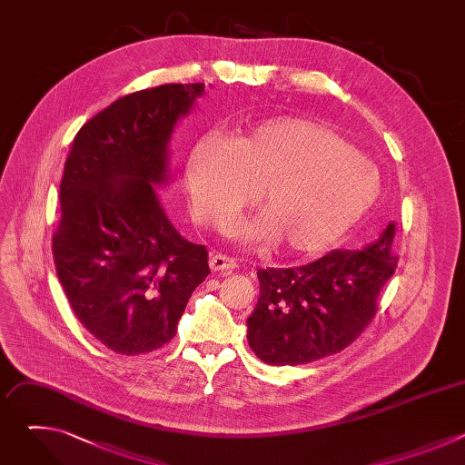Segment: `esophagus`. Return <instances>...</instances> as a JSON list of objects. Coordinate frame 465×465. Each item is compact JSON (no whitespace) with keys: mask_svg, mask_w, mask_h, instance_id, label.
Instances as JSON below:
<instances>
[{"mask_svg":"<svg viewBox=\"0 0 465 465\" xmlns=\"http://www.w3.org/2000/svg\"><path fill=\"white\" fill-rule=\"evenodd\" d=\"M210 267L215 272H223V271H235L239 264L235 257H230L226 253H213L210 257Z\"/></svg>","mask_w":465,"mask_h":465,"instance_id":"obj_1","label":"esophagus"}]
</instances>
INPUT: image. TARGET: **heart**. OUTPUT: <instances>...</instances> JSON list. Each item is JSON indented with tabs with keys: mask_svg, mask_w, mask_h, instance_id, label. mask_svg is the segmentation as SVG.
<instances>
[{
	"mask_svg": "<svg viewBox=\"0 0 465 465\" xmlns=\"http://www.w3.org/2000/svg\"><path fill=\"white\" fill-rule=\"evenodd\" d=\"M196 219L221 228L259 193V215L230 228L283 255H312L341 241L381 191L377 167L329 126L300 117L262 121L228 143L198 140L185 163Z\"/></svg>",
	"mask_w": 465,
	"mask_h": 465,
	"instance_id": "obj_1",
	"label": "heart"
}]
</instances>
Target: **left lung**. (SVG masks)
<instances>
[{
	"instance_id": "8db88e82",
	"label": "left lung",
	"mask_w": 465,
	"mask_h": 465,
	"mask_svg": "<svg viewBox=\"0 0 465 465\" xmlns=\"http://www.w3.org/2000/svg\"><path fill=\"white\" fill-rule=\"evenodd\" d=\"M395 223L364 250H333L294 269L257 271L261 296L248 323L252 351L272 366L307 364L353 344L393 276Z\"/></svg>"
}]
</instances>
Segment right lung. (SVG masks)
<instances>
[{
  "mask_svg": "<svg viewBox=\"0 0 465 465\" xmlns=\"http://www.w3.org/2000/svg\"><path fill=\"white\" fill-rule=\"evenodd\" d=\"M203 83L128 94L88 119L70 149L53 233L58 282L79 322L119 355L160 350L210 274L204 244L185 241L153 183L167 142Z\"/></svg>",
  "mask_w": 465,
  "mask_h": 465,
  "instance_id": "add662e5",
  "label": "right lung"
}]
</instances>
